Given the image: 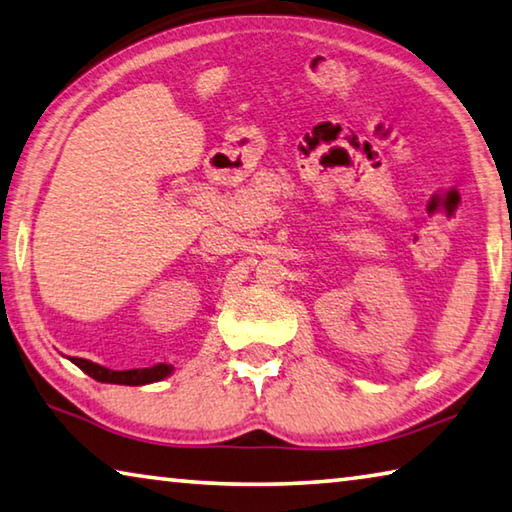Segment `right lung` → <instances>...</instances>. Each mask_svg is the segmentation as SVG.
I'll return each instance as SVG.
<instances>
[{
    "mask_svg": "<svg viewBox=\"0 0 512 512\" xmlns=\"http://www.w3.org/2000/svg\"><path fill=\"white\" fill-rule=\"evenodd\" d=\"M74 362L78 369H83L89 378H94L98 382H110V384H130V387H139V384H150L157 382L161 378L170 375V366L166 364H155L150 369H130V371H110L105 366H98L89 360H83V357H74Z\"/></svg>",
    "mask_w": 512,
    "mask_h": 512,
    "instance_id": "right-lung-1",
    "label": "right lung"
}]
</instances>
